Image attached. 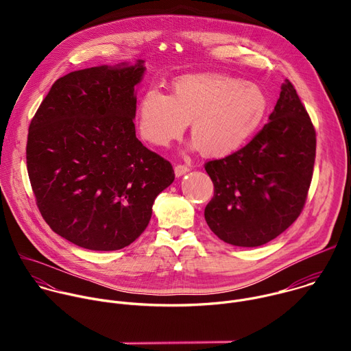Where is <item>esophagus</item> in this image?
Here are the masks:
<instances>
[{
    "label": "esophagus",
    "instance_id": "esophagus-1",
    "mask_svg": "<svg viewBox=\"0 0 351 351\" xmlns=\"http://www.w3.org/2000/svg\"><path fill=\"white\" fill-rule=\"evenodd\" d=\"M190 171V167L189 165H183V164H178L175 165V175L179 178V176H183L186 172Z\"/></svg>",
    "mask_w": 351,
    "mask_h": 351
}]
</instances>
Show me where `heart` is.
<instances>
[{"label":"heart","instance_id":"obj_1","mask_svg":"<svg viewBox=\"0 0 351 351\" xmlns=\"http://www.w3.org/2000/svg\"><path fill=\"white\" fill-rule=\"evenodd\" d=\"M269 111V97L253 82L222 73H191L173 80L172 94L148 88L138 99L143 138L168 145L191 121V147L210 156L233 154L252 141Z\"/></svg>","mask_w":351,"mask_h":351}]
</instances>
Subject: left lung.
<instances>
[{
	"label": "left lung",
	"mask_w": 351,
	"mask_h": 351,
	"mask_svg": "<svg viewBox=\"0 0 351 351\" xmlns=\"http://www.w3.org/2000/svg\"><path fill=\"white\" fill-rule=\"evenodd\" d=\"M315 129L286 80L269 122L239 152L208 161L214 197L204 217L225 243L263 245L303 211L315 162Z\"/></svg>",
	"instance_id": "left-lung-1"
}]
</instances>
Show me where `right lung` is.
Masks as SVG:
<instances>
[{
	"label": "right lung",
	"instance_id": "right-lung-1",
	"mask_svg": "<svg viewBox=\"0 0 351 351\" xmlns=\"http://www.w3.org/2000/svg\"><path fill=\"white\" fill-rule=\"evenodd\" d=\"M144 61L60 77L33 117L26 145L36 204L57 234L95 252L133 243L157 195L173 180L169 161L136 137V90Z\"/></svg>",
	"mask_w": 351,
	"mask_h": 351
}]
</instances>
